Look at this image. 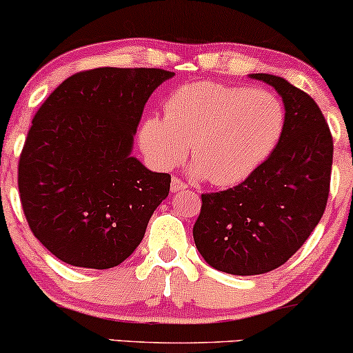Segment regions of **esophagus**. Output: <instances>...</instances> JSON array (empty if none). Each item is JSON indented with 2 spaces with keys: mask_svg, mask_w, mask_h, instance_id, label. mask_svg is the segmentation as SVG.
<instances>
[{
  "mask_svg": "<svg viewBox=\"0 0 353 353\" xmlns=\"http://www.w3.org/2000/svg\"><path fill=\"white\" fill-rule=\"evenodd\" d=\"M184 189H188V185H185L181 179H177V177H172L171 192H181V190H184Z\"/></svg>",
  "mask_w": 353,
  "mask_h": 353,
  "instance_id": "1",
  "label": "esophagus"
}]
</instances>
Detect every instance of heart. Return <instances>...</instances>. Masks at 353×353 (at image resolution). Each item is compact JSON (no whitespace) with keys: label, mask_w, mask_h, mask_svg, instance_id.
<instances>
[{"label":"heart","mask_w":353,"mask_h":353,"mask_svg":"<svg viewBox=\"0 0 353 353\" xmlns=\"http://www.w3.org/2000/svg\"><path fill=\"white\" fill-rule=\"evenodd\" d=\"M165 116H149L139 144L154 165L171 169L192 152V174L219 188L241 184L269 159L285 131V108L265 89L196 81L165 99Z\"/></svg>","instance_id":"1"}]
</instances>
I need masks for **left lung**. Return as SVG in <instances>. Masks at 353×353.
Returning a JSON list of instances; mask_svg holds the SVG:
<instances>
[{
	"label": "left lung",
	"mask_w": 353,
	"mask_h": 353,
	"mask_svg": "<svg viewBox=\"0 0 353 353\" xmlns=\"http://www.w3.org/2000/svg\"><path fill=\"white\" fill-rule=\"evenodd\" d=\"M282 98L285 131L275 151L244 182L202 194L192 234L205 262L232 275L265 274L285 264L323 216L334 141L307 92L281 76L249 74Z\"/></svg>",
	"instance_id": "1"
}]
</instances>
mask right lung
<instances>
[{"label":"right lung","mask_w":353,"mask_h":353,"mask_svg":"<svg viewBox=\"0 0 353 353\" xmlns=\"http://www.w3.org/2000/svg\"><path fill=\"white\" fill-rule=\"evenodd\" d=\"M174 72L96 68L61 83L36 112L18 185L34 237L59 261L111 269L144 239L171 176L132 156L154 89Z\"/></svg>","instance_id":"1"}]
</instances>
